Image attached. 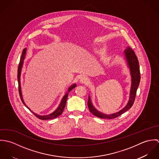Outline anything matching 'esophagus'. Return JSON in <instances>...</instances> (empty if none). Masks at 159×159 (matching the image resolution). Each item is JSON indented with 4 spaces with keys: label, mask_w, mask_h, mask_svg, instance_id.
I'll use <instances>...</instances> for the list:
<instances>
[{
    "label": "esophagus",
    "mask_w": 159,
    "mask_h": 159,
    "mask_svg": "<svg viewBox=\"0 0 159 159\" xmlns=\"http://www.w3.org/2000/svg\"><path fill=\"white\" fill-rule=\"evenodd\" d=\"M88 80V79L87 77H86L85 76H82L80 77V81L81 83H84L87 82Z\"/></svg>",
    "instance_id": "esophagus-1"
}]
</instances>
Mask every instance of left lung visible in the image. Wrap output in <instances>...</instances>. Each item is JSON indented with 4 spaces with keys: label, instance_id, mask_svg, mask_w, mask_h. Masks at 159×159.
<instances>
[{
    "label": "left lung",
    "instance_id": "obj_1",
    "mask_svg": "<svg viewBox=\"0 0 159 159\" xmlns=\"http://www.w3.org/2000/svg\"><path fill=\"white\" fill-rule=\"evenodd\" d=\"M125 55L127 59V61L128 62V65L129 66V68L131 71V76H132V87H131V91H130V99L127 103V105L122 110H121L120 111L113 114H105L99 112L98 110H97L92 105L91 103V98L89 96L88 102V108L89 109V111L94 116L102 118V119H114L116 118L122 114L125 113L127 110H129L133 105L135 97H136V91L138 89V87L140 81V71H139V62L138 58L135 55V53L134 51L130 48V47H128L125 50Z\"/></svg>",
    "mask_w": 159,
    "mask_h": 159
}]
</instances>
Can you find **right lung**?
I'll return each instance as SVG.
<instances>
[{
  "mask_svg": "<svg viewBox=\"0 0 159 159\" xmlns=\"http://www.w3.org/2000/svg\"><path fill=\"white\" fill-rule=\"evenodd\" d=\"M25 52H26V48L24 49L23 51V53L21 55V57L20 59V64H19V66H18V90H19V93H20V96L21 98V100L23 103V104L30 110L31 111L25 104L24 100H23V97H22V93H21V83H20V76H21V68H22V66H23V61L25 57ZM76 86V84H72L71 86H70L68 89L66 91L65 93V95L63 97L59 107H57V108L52 113L48 114V115H44V116H41V115H39L37 114L34 113V112L33 114L39 119H41V120H48V119H54L57 117L58 116H59L61 114L63 113L64 110L65 108L66 105V102H67V97H68V93L71 91L73 89H74L75 87Z\"/></svg>",
  "mask_w": 159,
  "mask_h": 159,
  "instance_id": "obj_1",
  "label": "right lung"
}]
</instances>
